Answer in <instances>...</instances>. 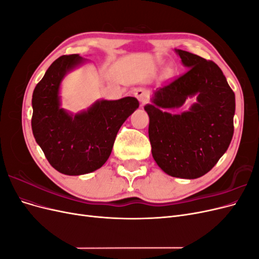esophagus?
<instances>
[{"label":"esophagus","mask_w":259,"mask_h":259,"mask_svg":"<svg viewBox=\"0 0 259 259\" xmlns=\"http://www.w3.org/2000/svg\"><path fill=\"white\" fill-rule=\"evenodd\" d=\"M135 96L138 98V100L140 101V104L142 105H145L146 103H147V93H146V91L145 90H143V89H138V90H136L135 91Z\"/></svg>","instance_id":"34e87169"}]
</instances>
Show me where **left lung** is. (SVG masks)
Masks as SVG:
<instances>
[{"label":"left lung","instance_id":"8db88e82","mask_svg":"<svg viewBox=\"0 0 259 259\" xmlns=\"http://www.w3.org/2000/svg\"><path fill=\"white\" fill-rule=\"evenodd\" d=\"M189 70L170 84L156 89L149 115V139L152 156L169 176L195 179L215 166L233 136L236 97L215 62L175 49ZM197 101L189 111L171 114L188 98Z\"/></svg>","mask_w":259,"mask_h":259}]
</instances>
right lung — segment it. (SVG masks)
<instances>
[{"mask_svg":"<svg viewBox=\"0 0 259 259\" xmlns=\"http://www.w3.org/2000/svg\"><path fill=\"white\" fill-rule=\"evenodd\" d=\"M88 59L80 55L55 60L35 86L31 126L36 144L59 173L77 176L100 168L109 159L122 124L139 107L135 97L99 99L77 113L61 108L65 76Z\"/></svg>","mask_w":259,"mask_h":259,"instance_id":"1","label":"right lung"}]
</instances>
